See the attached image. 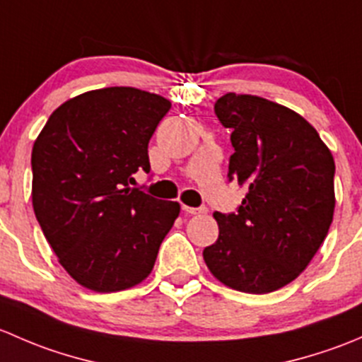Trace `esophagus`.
Segmentation results:
<instances>
[{
    "label": "esophagus",
    "mask_w": 362,
    "mask_h": 362,
    "mask_svg": "<svg viewBox=\"0 0 362 362\" xmlns=\"http://www.w3.org/2000/svg\"><path fill=\"white\" fill-rule=\"evenodd\" d=\"M182 210L184 211H187L189 215H203V214H206L208 211V208L206 206H198V208H194V206H182Z\"/></svg>",
    "instance_id": "obj_1"
}]
</instances>
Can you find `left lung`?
Wrapping results in <instances>:
<instances>
[{
    "instance_id": "8db88e82",
    "label": "left lung",
    "mask_w": 362,
    "mask_h": 362,
    "mask_svg": "<svg viewBox=\"0 0 362 362\" xmlns=\"http://www.w3.org/2000/svg\"><path fill=\"white\" fill-rule=\"evenodd\" d=\"M215 115L231 129L229 180L249 192L233 214L215 211L218 238L203 250L217 280L266 294L291 284L333 222L334 159L312 124L279 103L228 93Z\"/></svg>"
}]
</instances>
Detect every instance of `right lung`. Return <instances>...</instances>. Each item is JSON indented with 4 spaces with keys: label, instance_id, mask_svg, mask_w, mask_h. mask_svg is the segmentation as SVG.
<instances>
[{
    "label": "right lung",
    "instance_id": "right-lung-1",
    "mask_svg": "<svg viewBox=\"0 0 362 362\" xmlns=\"http://www.w3.org/2000/svg\"><path fill=\"white\" fill-rule=\"evenodd\" d=\"M171 103L134 87L68 100L33 145V208L61 266L96 293L148 276L180 204L152 198L133 175L151 171L148 141Z\"/></svg>",
    "mask_w": 362,
    "mask_h": 362
}]
</instances>
